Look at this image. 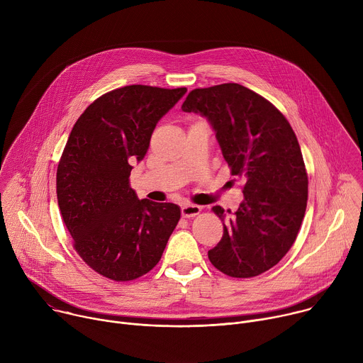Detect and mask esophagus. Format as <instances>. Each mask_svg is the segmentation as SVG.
<instances>
[{"instance_id": "1", "label": "esophagus", "mask_w": 363, "mask_h": 363, "mask_svg": "<svg viewBox=\"0 0 363 363\" xmlns=\"http://www.w3.org/2000/svg\"><path fill=\"white\" fill-rule=\"evenodd\" d=\"M182 217L185 218H191V217H195L201 213V206L199 205H192V203H185L182 205Z\"/></svg>"}]
</instances>
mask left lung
I'll list each match as a JSON object with an SVG mask.
<instances>
[{
    "mask_svg": "<svg viewBox=\"0 0 363 363\" xmlns=\"http://www.w3.org/2000/svg\"><path fill=\"white\" fill-rule=\"evenodd\" d=\"M182 111L208 119L231 175L244 181V201L234 214L213 206L224 234L208 251L210 262L237 279L270 270L296 241L307 205V174L290 123L267 99L238 83L194 89Z\"/></svg>",
    "mask_w": 363,
    "mask_h": 363,
    "instance_id": "8db88e82",
    "label": "left lung"
}]
</instances>
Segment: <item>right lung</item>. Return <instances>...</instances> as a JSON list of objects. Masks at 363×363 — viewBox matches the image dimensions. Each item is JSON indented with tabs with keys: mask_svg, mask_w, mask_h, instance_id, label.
<instances>
[{
	"mask_svg": "<svg viewBox=\"0 0 363 363\" xmlns=\"http://www.w3.org/2000/svg\"><path fill=\"white\" fill-rule=\"evenodd\" d=\"M186 93L132 84L96 99L74 123L57 167V201L73 247L103 277L135 280L161 260L179 218L171 202L139 199L132 164L158 121Z\"/></svg>",
	"mask_w": 363,
	"mask_h": 363,
	"instance_id": "add662e5",
	"label": "right lung"
}]
</instances>
